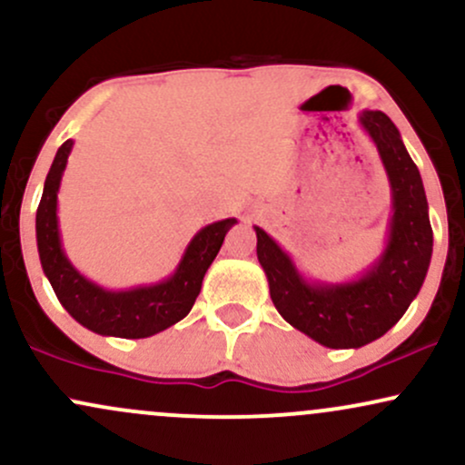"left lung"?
Returning a JSON list of instances; mask_svg holds the SVG:
<instances>
[{"label":"left lung","mask_w":465,"mask_h":465,"mask_svg":"<svg viewBox=\"0 0 465 465\" xmlns=\"http://www.w3.org/2000/svg\"><path fill=\"white\" fill-rule=\"evenodd\" d=\"M359 124L385 165L393 214L385 249L356 280L336 284L308 280L264 229L253 227L277 312L332 350L362 348L391 330L418 297L433 255L424 183L400 131L382 111H362Z\"/></svg>","instance_id":"8db88e82"}]
</instances>
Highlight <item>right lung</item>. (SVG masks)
Here are the masks:
<instances>
[{
  "label": "right lung",
  "instance_id": "1",
  "mask_svg": "<svg viewBox=\"0 0 465 465\" xmlns=\"http://www.w3.org/2000/svg\"><path fill=\"white\" fill-rule=\"evenodd\" d=\"M72 146L74 142L67 140L56 151L36 210V247L44 273L63 308L92 332L120 339H146L162 332L192 311L201 292L203 277L221 251L225 233L238 221L225 218L196 232L174 273L157 284L135 286L129 291H109L98 286L69 262L58 229V188Z\"/></svg>",
  "mask_w": 465,
  "mask_h": 465
}]
</instances>
